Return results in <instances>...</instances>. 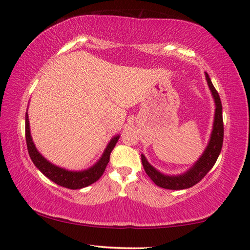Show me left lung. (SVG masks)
<instances>
[{
  "label": "left lung",
  "instance_id": "left-lung-1",
  "mask_svg": "<svg viewBox=\"0 0 250 250\" xmlns=\"http://www.w3.org/2000/svg\"><path fill=\"white\" fill-rule=\"evenodd\" d=\"M206 79H207L208 85L210 88V91L215 99L216 104V112H215V121H213V129L211 132L210 141L207 149L205 150L203 156L198 160L193 167L188 170L187 172L181 176H166L162 175L159 171H157L151 165L146 161V157L141 154V161L144 165L145 171L146 175L150 177L154 184L159 186L161 188L165 189H171V190H181L187 189L195 186L198 182L201 181V179L210 171L213 165L219 157V153L223 148V141H224V121H223V105H221L220 97L218 94L217 90L211 83L210 78H209L208 73H206Z\"/></svg>",
  "mask_w": 250,
  "mask_h": 250
}]
</instances>
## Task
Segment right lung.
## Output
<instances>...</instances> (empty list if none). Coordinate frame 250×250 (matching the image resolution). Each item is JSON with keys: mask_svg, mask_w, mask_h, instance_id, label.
I'll use <instances>...</instances> for the list:
<instances>
[{"mask_svg": "<svg viewBox=\"0 0 250 250\" xmlns=\"http://www.w3.org/2000/svg\"><path fill=\"white\" fill-rule=\"evenodd\" d=\"M25 139H26V146H27V151H29L31 160L33 161L40 171L43 175L49 178L50 180H52L55 184L59 186H62L64 188L69 189H81L88 186L92 185L93 182L99 180V178L102 176V173L104 172L106 168V165L110 160V154L112 152L114 146L118 142L119 136L114 137L112 140L110 141V144L106 146L104 156L101 157V159L99 160L93 167H91L88 170L84 171H68V170L59 168L57 166L51 164V162L44 159L41 154L35 148V146L32 141L30 133V125H29V117L27 113L25 114Z\"/></svg>", "mask_w": 250, "mask_h": 250, "instance_id": "add662e5", "label": "right lung"}]
</instances>
